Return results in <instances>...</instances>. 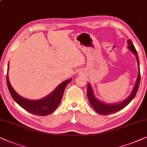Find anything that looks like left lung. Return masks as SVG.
Instances as JSON below:
<instances>
[{
  "mask_svg": "<svg viewBox=\"0 0 147 147\" xmlns=\"http://www.w3.org/2000/svg\"><path fill=\"white\" fill-rule=\"evenodd\" d=\"M127 43L129 44L128 48H129V50L135 55V57L136 58L138 69V77L136 78V83L135 84V86H134L133 92H131V94H130L127 98L119 103H116V104L115 103V104H107V103L103 102L102 101L98 100V99L94 96L93 90L92 89L91 86H90V84L89 83L87 84V96L88 100H89L90 102V104L92 107V108L94 109V110L100 115H107L109 114H112V113L117 112V111L125 108V107H127V105L131 102V100L135 98L136 92H137L140 80L139 60H138L137 52H136L135 47L133 44V42H132V41L129 39V40H127Z\"/></svg>",
  "mask_w": 147,
  "mask_h": 147,
  "instance_id": "8db88e82",
  "label": "left lung"
}]
</instances>
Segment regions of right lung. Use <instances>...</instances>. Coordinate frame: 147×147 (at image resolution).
I'll return each instance as SVG.
<instances>
[{
  "label": "right lung",
  "mask_w": 147,
  "mask_h": 147,
  "mask_svg": "<svg viewBox=\"0 0 147 147\" xmlns=\"http://www.w3.org/2000/svg\"><path fill=\"white\" fill-rule=\"evenodd\" d=\"M9 63L8 64V71L9 69ZM71 79L72 78H69L67 80H65L55 88L52 93L49 94L45 98L39 99V100H29V99L24 98L20 96L19 94L16 93L10 83L8 73L7 74L8 88L12 98L24 110L33 115L38 116L49 115L56 110L61 102L66 86L71 81Z\"/></svg>",
  "instance_id": "1"
}]
</instances>
